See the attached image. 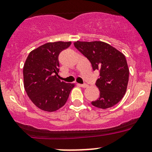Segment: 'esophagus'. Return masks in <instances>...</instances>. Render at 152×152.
<instances>
[{
	"mask_svg": "<svg viewBox=\"0 0 152 152\" xmlns=\"http://www.w3.org/2000/svg\"><path fill=\"white\" fill-rule=\"evenodd\" d=\"M79 86H81V87H83V88H86V87H87L88 85L86 84V83H83V84H79Z\"/></svg>",
	"mask_w": 152,
	"mask_h": 152,
	"instance_id": "1",
	"label": "esophagus"
}]
</instances>
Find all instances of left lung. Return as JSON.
Listing matches in <instances>:
<instances>
[{
	"instance_id": "8db88e82",
	"label": "left lung",
	"mask_w": 152,
	"mask_h": 152,
	"mask_svg": "<svg viewBox=\"0 0 152 152\" xmlns=\"http://www.w3.org/2000/svg\"><path fill=\"white\" fill-rule=\"evenodd\" d=\"M74 45L100 72L95 85L100 96L92 102L96 107L107 109L122 100L129 78V69L123 53L104 42H75Z\"/></svg>"
}]
</instances>
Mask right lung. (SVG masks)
<instances>
[{
  "mask_svg": "<svg viewBox=\"0 0 152 152\" xmlns=\"http://www.w3.org/2000/svg\"><path fill=\"white\" fill-rule=\"evenodd\" d=\"M71 42H48L29 53L23 68L24 86L31 102L38 108L53 112L64 106L74 83L59 78V54Z\"/></svg>",
  "mask_w": 152,
  "mask_h": 152,
  "instance_id": "obj_1",
  "label": "right lung"
}]
</instances>
